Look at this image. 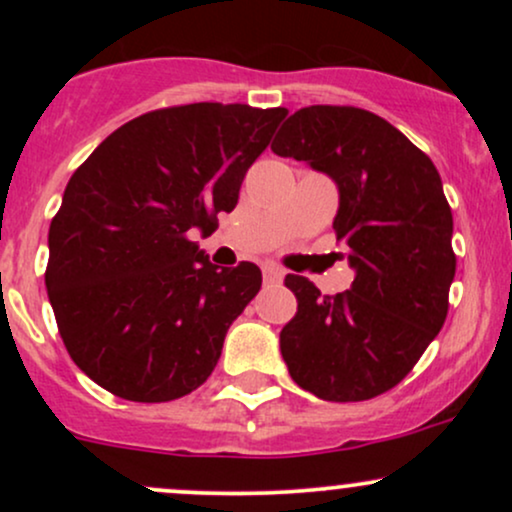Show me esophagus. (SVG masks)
I'll use <instances>...</instances> for the list:
<instances>
[{"label": "esophagus", "mask_w": 512, "mask_h": 512, "mask_svg": "<svg viewBox=\"0 0 512 512\" xmlns=\"http://www.w3.org/2000/svg\"><path fill=\"white\" fill-rule=\"evenodd\" d=\"M262 274H264V281H267V284H279V281L284 279V269L276 267V264H264Z\"/></svg>", "instance_id": "34e87169"}]
</instances>
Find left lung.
Returning <instances> with one entry per match:
<instances>
[{"label": "left lung", "mask_w": 512, "mask_h": 512, "mask_svg": "<svg viewBox=\"0 0 512 512\" xmlns=\"http://www.w3.org/2000/svg\"><path fill=\"white\" fill-rule=\"evenodd\" d=\"M272 151L337 182L332 226L356 269L337 296L286 274L298 313L279 344L293 383L325 402L383 395L407 378L448 317L457 260L438 170L397 127L354 105L301 108Z\"/></svg>", "instance_id": "8db88e82"}]
</instances>
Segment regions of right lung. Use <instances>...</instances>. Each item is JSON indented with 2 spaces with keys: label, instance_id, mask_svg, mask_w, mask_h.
Here are the masks:
<instances>
[{
  "label": "right lung",
  "instance_id": "add662e5",
  "mask_svg": "<svg viewBox=\"0 0 512 512\" xmlns=\"http://www.w3.org/2000/svg\"><path fill=\"white\" fill-rule=\"evenodd\" d=\"M286 108L190 103L144 113L74 170L50 223L45 286L72 361L129 402L190 395L257 296V264L216 267L211 236Z\"/></svg>",
  "mask_w": 512,
  "mask_h": 512
}]
</instances>
